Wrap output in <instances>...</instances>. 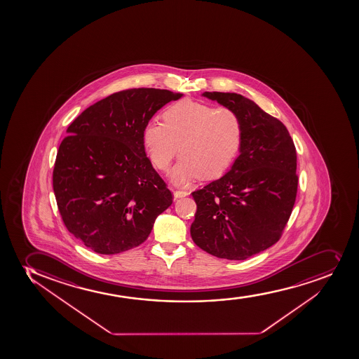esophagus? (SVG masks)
<instances>
[{"mask_svg": "<svg viewBox=\"0 0 359 359\" xmlns=\"http://www.w3.org/2000/svg\"><path fill=\"white\" fill-rule=\"evenodd\" d=\"M173 194L174 198L177 199V198L187 197V196H189V192H186V191H180V189H179V191H174Z\"/></svg>", "mask_w": 359, "mask_h": 359, "instance_id": "obj_1", "label": "esophagus"}]
</instances>
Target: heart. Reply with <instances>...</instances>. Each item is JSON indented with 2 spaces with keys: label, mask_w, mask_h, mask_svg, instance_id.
<instances>
[{
  "label": "heart",
  "mask_w": 359,
  "mask_h": 359,
  "mask_svg": "<svg viewBox=\"0 0 359 359\" xmlns=\"http://www.w3.org/2000/svg\"><path fill=\"white\" fill-rule=\"evenodd\" d=\"M162 120L163 123L149 121L143 127V148L160 170H168L180 151L182 156L170 173L177 185H186L198 177H219L241 151L243 123L231 109L179 100L163 110Z\"/></svg>",
  "instance_id": "b5f03b06"
}]
</instances>
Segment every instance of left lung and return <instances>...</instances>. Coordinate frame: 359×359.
<instances>
[{"label": "left lung", "mask_w": 359, "mask_h": 359, "mask_svg": "<svg viewBox=\"0 0 359 359\" xmlns=\"http://www.w3.org/2000/svg\"><path fill=\"white\" fill-rule=\"evenodd\" d=\"M201 96L238 114L243 142L226 173L192 193L197 212L191 236L218 259L242 261L276 243L290 219L297 151L285 124L247 97L208 91Z\"/></svg>", "instance_id": "obj_1"}]
</instances>
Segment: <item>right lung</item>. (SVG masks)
Here are the masks:
<instances>
[{
  "label": "right lung",
  "mask_w": 359,
  "mask_h": 359,
  "mask_svg": "<svg viewBox=\"0 0 359 359\" xmlns=\"http://www.w3.org/2000/svg\"><path fill=\"white\" fill-rule=\"evenodd\" d=\"M184 93L129 89L112 93L69 124L54 163L53 191L64 224L85 247L115 255L139 247L172 193L142 144L147 122Z\"/></svg>",
  "instance_id": "add662e5"
}]
</instances>
